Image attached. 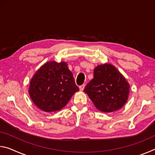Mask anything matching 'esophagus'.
I'll return each instance as SVG.
<instances>
[{"label": "esophagus", "instance_id": "34e87169", "mask_svg": "<svg viewBox=\"0 0 155 155\" xmlns=\"http://www.w3.org/2000/svg\"><path fill=\"white\" fill-rule=\"evenodd\" d=\"M85 85H81V86H79V89H80V91H83V90H84V88H85Z\"/></svg>", "mask_w": 155, "mask_h": 155}]
</instances>
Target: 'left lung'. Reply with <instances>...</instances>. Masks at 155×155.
<instances>
[{
	"mask_svg": "<svg viewBox=\"0 0 155 155\" xmlns=\"http://www.w3.org/2000/svg\"><path fill=\"white\" fill-rule=\"evenodd\" d=\"M129 84L114 65L97 66L94 78L84 91L97 109L103 112H112L122 108L129 94Z\"/></svg>",
	"mask_w": 155,
	"mask_h": 155,
	"instance_id": "8db88e82",
	"label": "left lung"
}]
</instances>
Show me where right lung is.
I'll list each match as a JSON object with an SVG mask.
<instances>
[{
    "label": "right lung",
    "instance_id": "obj_1",
    "mask_svg": "<svg viewBox=\"0 0 155 155\" xmlns=\"http://www.w3.org/2000/svg\"><path fill=\"white\" fill-rule=\"evenodd\" d=\"M79 90L66 63L47 62L30 82L29 95L34 104L46 112L59 111Z\"/></svg>",
    "mask_w": 155,
    "mask_h": 155
}]
</instances>
